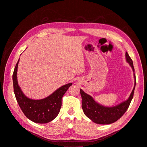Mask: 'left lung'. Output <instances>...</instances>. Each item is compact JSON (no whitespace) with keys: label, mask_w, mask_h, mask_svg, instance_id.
<instances>
[{"label":"left lung","mask_w":147,"mask_h":147,"mask_svg":"<svg viewBox=\"0 0 147 147\" xmlns=\"http://www.w3.org/2000/svg\"><path fill=\"white\" fill-rule=\"evenodd\" d=\"M126 62L133 69L135 85L129 98L121 103L112 107L105 106L99 104L92 96L80 89L82 99V107L85 115L92 122L98 124H110L113 123L122 117L128 109L133 98L136 86V76L135 74L133 61L127 52L125 53Z\"/></svg>","instance_id":"8db88e82"}]
</instances>
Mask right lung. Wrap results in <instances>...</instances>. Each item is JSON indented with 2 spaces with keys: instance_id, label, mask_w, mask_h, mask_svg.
Returning <instances> with one entry per match:
<instances>
[{
  "instance_id": "1",
  "label": "right lung",
  "mask_w": 147,
  "mask_h": 147,
  "mask_svg": "<svg viewBox=\"0 0 147 147\" xmlns=\"http://www.w3.org/2000/svg\"><path fill=\"white\" fill-rule=\"evenodd\" d=\"M18 59L12 75L14 92L17 103L23 113L29 119L35 123L46 124L53 120L59 113L62 98L72 83H69L57 89L48 97L40 99H32L25 95L17 80Z\"/></svg>"
}]
</instances>
